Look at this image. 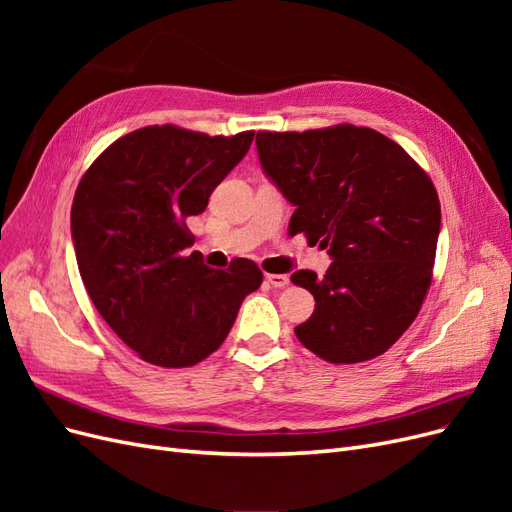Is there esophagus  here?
Here are the masks:
<instances>
[{"mask_svg": "<svg viewBox=\"0 0 512 512\" xmlns=\"http://www.w3.org/2000/svg\"><path fill=\"white\" fill-rule=\"evenodd\" d=\"M265 280L273 286V288H286L290 284L288 275H282V273H267Z\"/></svg>", "mask_w": 512, "mask_h": 512, "instance_id": "esophagus-1", "label": "esophagus"}]
</instances>
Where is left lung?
<instances>
[{"label": "left lung", "instance_id": "obj_1", "mask_svg": "<svg viewBox=\"0 0 512 512\" xmlns=\"http://www.w3.org/2000/svg\"><path fill=\"white\" fill-rule=\"evenodd\" d=\"M256 147L294 205L290 237L303 232L333 258L322 277H290L316 299L297 339L335 365L376 359L406 333L431 286L440 198L429 175L391 138L352 123L262 130Z\"/></svg>", "mask_w": 512, "mask_h": 512}]
</instances>
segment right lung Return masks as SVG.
<instances>
[{"label": "right lung", "mask_w": 512, "mask_h": 512, "mask_svg": "<svg viewBox=\"0 0 512 512\" xmlns=\"http://www.w3.org/2000/svg\"><path fill=\"white\" fill-rule=\"evenodd\" d=\"M252 141L254 130L147 126L108 145L76 188L70 222L83 284L108 327L151 365L205 361L262 284L252 260L222 271L188 254V218L207 209Z\"/></svg>", "instance_id": "obj_1"}]
</instances>
